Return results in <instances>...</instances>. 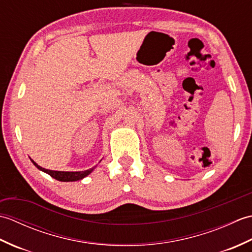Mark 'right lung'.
Instances as JSON below:
<instances>
[{
	"label": "right lung",
	"instance_id": "obj_1",
	"mask_svg": "<svg viewBox=\"0 0 252 252\" xmlns=\"http://www.w3.org/2000/svg\"><path fill=\"white\" fill-rule=\"evenodd\" d=\"M30 160H31V162L33 163L40 171H43V172L51 175L53 179L61 181V182H76L79 180H82L85 178V176H88L90 173H92L93 170L96 168V167H94V168H91V169L85 170V171H74V172L73 171H54V170H47L45 168H42L36 162H34L31 158H30Z\"/></svg>",
	"mask_w": 252,
	"mask_h": 252
}]
</instances>
